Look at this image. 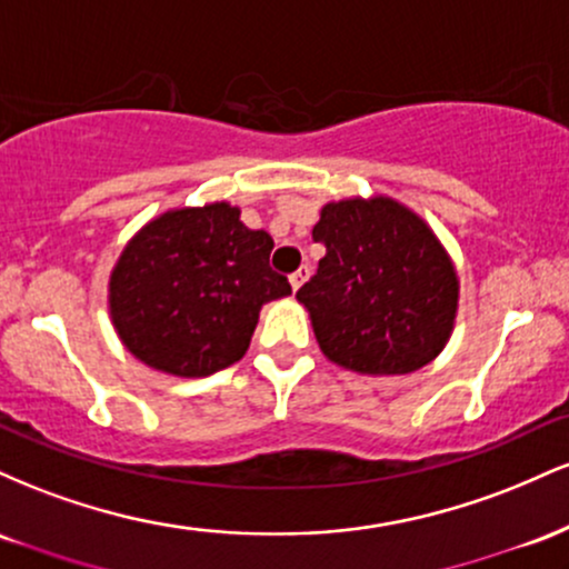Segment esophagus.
<instances>
[{
    "mask_svg": "<svg viewBox=\"0 0 569 569\" xmlns=\"http://www.w3.org/2000/svg\"><path fill=\"white\" fill-rule=\"evenodd\" d=\"M307 278H310V267L302 264V267H299V270L293 272V276L289 278V280H291V289H293V291H299V289H302Z\"/></svg>",
    "mask_w": 569,
    "mask_h": 569,
    "instance_id": "obj_1",
    "label": "esophagus"
}]
</instances>
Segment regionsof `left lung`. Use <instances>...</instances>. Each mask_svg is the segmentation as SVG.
<instances>
[{
    "label": "left lung",
    "instance_id": "left-lung-1",
    "mask_svg": "<svg viewBox=\"0 0 569 569\" xmlns=\"http://www.w3.org/2000/svg\"><path fill=\"white\" fill-rule=\"evenodd\" d=\"M326 246L297 291L323 356L358 375H409L455 331L460 278L428 221L388 194L326 202L312 227Z\"/></svg>",
    "mask_w": 569,
    "mask_h": 569
}]
</instances>
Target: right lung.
Wrapping results in <instances>:
<instances>
[{
    "mask_svg": "<svg viewBox=\"0 0 569 569\" xmlns=\"http://www.w3.org/2000/svg\"><path fill=\"white\" fill-rule=\"evenodd\" d=\"M272 238L248 230L240 208H171L141 227L109 276V316L147 367L208 377L246 356L259 312L291 293L270 270Z\"/></svg>",
    "mask_w": 569,
    "mask_h": 569,
    "instance_id": "obj_1",
    "label": "right lung"
}]
</instances>
